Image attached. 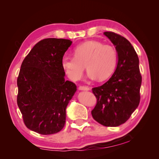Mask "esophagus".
I'll list each match as a JSON object with an SVG mask.
<instances>
[{"instance_id":"obj_1","label":"esophagus","mask_w":159,"mask_h":159,"mask_svg":"<svg viewBox=\"0 0 159 159\" xmlns=\"http://www.w3.org/2000/svg\"><path fill=\"white\" fill-rule=\"evenodd\" d=\"M79 88L80 90H90V88L87 85H80Z\"/></svg>"}]
</instances>
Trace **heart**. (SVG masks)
<instances>
[{"label": "heart", "instance_id": "heart-1", "mask_svg": "<svg viewBox=\"0 0 159 159\" xmlns=\"http://www.w3.org/2000/svg\"><path fill=\"white\" fill-rule=\"evenodd\" d=\"M61 63L67 76L74 81L83 76L85 66L91 79L104 80L115 70L117 52L111 45L89 41L74 48V57L64 56Z\"/></svg>", "mask_w": 159, "mask_h": 159}]
</instances>
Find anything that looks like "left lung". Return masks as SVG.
Masks as SVG:
<instances>
[{
    "label": "left lung",
    "mask_w": 159,
    "mask_h": 159,
    "mask_svg": "<svg viewBox=\"0 0 159 159\" xmlns=\"http://www.w3.org/2000/svg\"><path fill=\"white\" fill-rule=\"evenodd\" d=\"M104 34L116 46L118 60L108 81L92 88L97 103L91 114L100 124L116 127L127 121L138 108L142 76L138 56L130 43L114 32L105 31Z\"/></svg>",
    "instance_id": "8db88e82"
}]
</instances>
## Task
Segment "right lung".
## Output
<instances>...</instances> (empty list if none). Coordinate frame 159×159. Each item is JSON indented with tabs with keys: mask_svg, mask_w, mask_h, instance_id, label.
<instances>
[{
	"mask_svg": "<svg viewBox=\"0 0 159 159\" xmlns=\"http://www.w3.org/2000/svg\"><path fill=\"white\" fill-rule=\"evenodd\" d=\"M71 41L45 39L23 60L17 78V105L29 130L41 134L60 132L66 121V108L76 91L65 80L61 59Z\"/></svg>",
	"mask_w": 159,
	"mask_h": 159,
	"instance_id": "1",
	"label": "right lung"
}]
</instances>
